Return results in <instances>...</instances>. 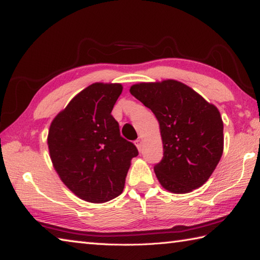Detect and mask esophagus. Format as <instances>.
<instances>
[{
	"label": "esophagus",
	"mask_w": 260,
	"mask_h": 260,
	"mask_svg": "<svg viewBox=\"0 0 260 260\" xmlns=\"http://www.w3.org/2000/svg\"><path fill=\"white\" fill-rule=\"evenodd\" d=\"M135 144H136V146H137V148H138V150L141 151V146H143V145H141V144H143V143H141V140H140V139H137V140L135 141Z\"/></svg>",
	"instance_id": "esophagus-1"
}]
</instances>
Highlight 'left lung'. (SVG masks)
Wrapping results in <instances>:
<instances>
[{
  "instance_id": "obj_1",
  "label": "left lung",
  "mask_w": 260,
  "mask_h": 260,
  "mask_svg": "<svg viewBox=\"0 0 260 260\" xmlns=\"http://www.w3.org/2000/svg\"><path fill=\"white\" fill-rule=\"evenodd\" d=\"M159 123L164 156L154 171L172 193H188L206 182L224 149L223 121L216 106L174 79L130 87Z\"/></svg>"
}]
</instances>
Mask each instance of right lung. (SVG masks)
<instances>
[{"instance_id": "obj_1", "label": "right lung", "mask_w": 260, "mask_h": 260, "mask_svg": "<svg viewBox=\"0 0 260 260\" xmlns=\"http://www.w3.org/2000/svg\"><path fill=\"white\" fill-rule=\"evenodd\" d=\"M121 84L95 82L54 117L47 136L53 168L77 197L103 204L122 193L136 146L122 138L111 112Z\"/></svg>"}]
</instances>
